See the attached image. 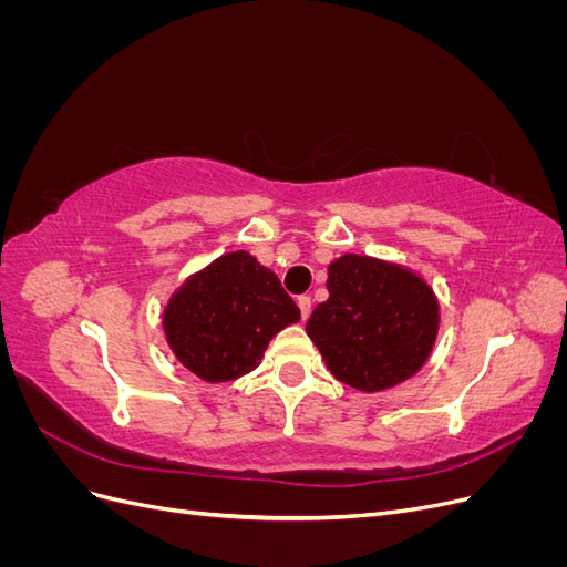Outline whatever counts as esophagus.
Listing matches in <instances>:
<instances>
[{
  "label": "esophagus",
  "mask_w": 567,
  "mask_h": 567,
  "mask_svg": "<svg viewBox=\"0 0 567 567\" xmlns=\"http://www.w3.org/2000/svg\"><path fill=\"white\" fill-rule=\"evenodd\" d=\"M298 307H300L302 319H310V315H312V298L310 296H300L298 298Z\"/></svg>",
  "instance_id": "34e87169"
}]
</instances>
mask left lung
I'll return each instance as SVG.
<instances>
[{
	"label": "left lung",
	"instance_id": "obj_1",
	"mask_svg": "<svg viewBox=\"0 0 567 567\" xmlns=\"http://www.w3.org/2000/svg\"><path fill=\"white\" fill-rule=\"evenodd\" d=\"M329 300L307 321L329 371L362 392H379L411 379L431 357L440 305L419 274L375 260L342 255L329 265Z\"/></svg>",
	"mask_w": 567,
	"mask_h": 567
}]
</instances>
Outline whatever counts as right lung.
Listing matches in <instances>:
<instances>
[{
    "label": "right lung",
    "mask_w": 567,
    "mask_h": 567,
    "mask_svg": "<svg viewBox=\"0 0 567 567\" xmlns=\"http://www.w3.org/2000/svg\"><path fill=\"white\" fill-rule=\"evenodd\" d=\"M296 321L300 310L277 274L246 250L221 255L192 274L163 312L169 350L208 383L252 371L269 340Z\"/></svg>",
    "instance_id": "1"
}]
</instances>
